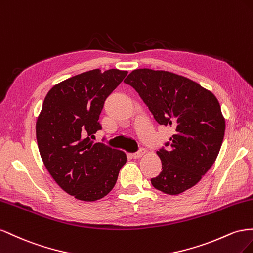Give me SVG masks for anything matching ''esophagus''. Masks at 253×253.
I'll return each mask as SVG.
<instances>
[{
	"label": "esophagus",
	"mask_w": 253,
	"mask_h": 253,
	"mask_svg": "<svg viewBox=\"0 0 253 253\" xmlns=\"http://www.w3.org/2000/svg\"><path fill=\"white\" fill-rule=\"evenodd\" d=\"M144 154H145V149L141 148V149L138 151V153H135V154L132 155V158H133V159H139V158H141L142 156H144Z\"/></svg>",
	"instance_id": "34e87169"
}]
</instances>
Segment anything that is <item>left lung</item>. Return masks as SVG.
<instances>
[{
    "instance_id": "1",
    "label": "left lung",
    "mask_w": 253,
    "mask_h": 253,
    "mask_svg": "<svg viewBox=\"0 0 253 253\" xmlns=\"http://www.w3.org/2000/svg\"><path fill=\"white\" fill-rule=\"evenodd\" d=\"M124 83L139 93L159 124L175 131L169 148L157 151L162 171L151 184L169 195L196 185L214 164L225 135L218 99L192 79L163 70L136 69Z\"/></svg>"
}]
</instances>
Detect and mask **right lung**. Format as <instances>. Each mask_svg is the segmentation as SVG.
Instances as JSON below:
<instances>
[{
  "instance_id": "obj_1",
  "label": "right lung",
  "mask_w": 253,
  "mask_h": 253,
  "mask_svg": "<svg viewBox=\"0 0 253 253\" xmlns=\"http://www.w3.org/2000/svg\"><path fill=\"white\" fill-rule=\"evenodd\" d=\"M128 72L99 69L55 84L36 122L39 153L61 189L78 200L95 201L109 193L126 163L124 151L94 143L106 98Z\"/></svg>"
}]
</instances>
